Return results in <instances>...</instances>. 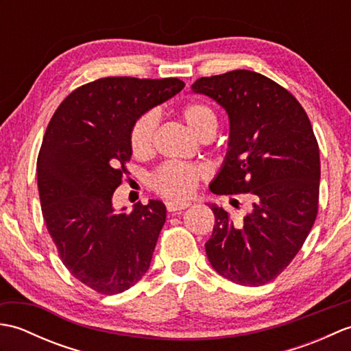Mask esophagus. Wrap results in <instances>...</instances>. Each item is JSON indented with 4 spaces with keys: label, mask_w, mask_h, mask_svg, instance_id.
<instances>
[{
    "label": "esophagus",
    "mask_w": 351,
    "mask_h": 351,
    "mask_svg": "<svg viewBox=\"0 0 351 351\" xmlns=\"http://www.w3.org/2000/svg\"><path fill=\"white\" fill-rule=\"evenodd\" d=\"M191 204L190 202H175V200H171V202H167V211L169 213H178V211H182L185 208H189Z\"/></svg>",
    "instance_id": "esophagus-1"
}]
</instances>
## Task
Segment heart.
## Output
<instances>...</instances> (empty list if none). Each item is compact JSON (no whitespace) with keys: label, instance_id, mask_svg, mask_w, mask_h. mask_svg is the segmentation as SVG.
Returning a JSON list of instances; mask_svg holds the SVG:
<instances>
[{"label":"heart","instance_id":"obj_1","mask_svg":"<svg viewBox=\"0 0 351 351\" xmlns=\"http://www.w3.org/2000/svg\"><path fill=\"white\" fill-rule=\"evenodd\" d=\"M181 114L190 128L199 137L217 130V117L211 107L202 102H190L184 106ZM158 126V116L155 111H146L141 114L131 128V149L136 156H146L154 151L155 134ZM208 176V169L199 164H185L169 161L155 171L151 178L152 189L158 195L171 199L182 200L196 191L199 182Z\"/></svg>","mask_w":351,"mask_h":351}]
</instances>
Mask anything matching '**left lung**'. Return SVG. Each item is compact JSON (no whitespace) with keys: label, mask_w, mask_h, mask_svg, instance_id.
<instances>
[{"label":"left lung","mask_w":351,"mask_h":351,"mask_svg":"<svg viewBox=\"0 0 351 351\" xmlns=\"http://www.w3.org/2000/svg\"><path fill=\"white\" fill-rule=\"evenodd\" d=\"M191 90L229 116V151L210 190L252 200L241 220L211 205L215 225L206 256L230 282L264 285L289 265L317 219L322 171L314 130L300 102L258 72L202 77Z\"/></svg>","instance_id":"1"}]
</instances>
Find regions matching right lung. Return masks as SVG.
Instances as JSON below:
<instances>
[{"label":"right lung","instance_id":"add662e5","mask_svg":"<svg viewBox=\"0 0 351 351\" xmlns=\"http://www.w3.org/2000/svg\"><path fill=\"white\" fill-rule=\"evenodd\" d=\"M184 86L178 78H99L66 96L48 123L37 156L43 220L64 267L96 293H123L151 265L166 206L149 200L117 213L111 199L128 173L134 122Z\"/></svg>","mask_w":351,"mask_h":351}]
</instances>
